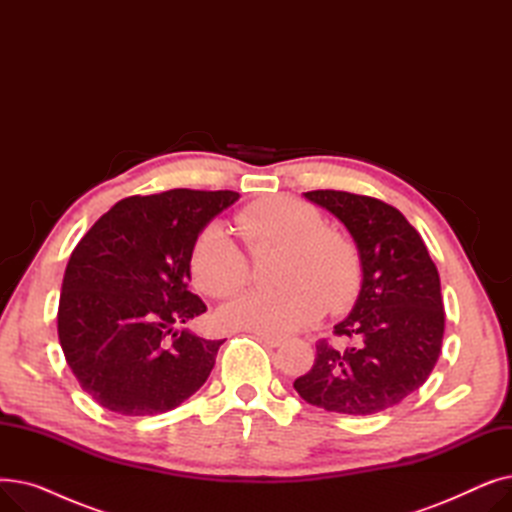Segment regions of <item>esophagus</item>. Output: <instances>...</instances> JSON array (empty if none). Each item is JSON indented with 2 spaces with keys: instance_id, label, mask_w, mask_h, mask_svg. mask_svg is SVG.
<instances>
[{
  "instance_id": "esophagus-1",
  "label": "esophagus",
  "mask_w": 512,
  "mask_h": 512,
  "mask_svg": "<svg viewBox=\"0 0 512 512\" xmlns=\"http://www.w3.org/2000/svg\"><path fill=\"white\" fill-rule=\"evenodd\" d=\"M257 338H259L263 344L272 346V348H278V346H282V344H284V338H282V336H274V334H263V332H257Z\"/></svg>"
}]
</instances>
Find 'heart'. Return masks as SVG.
I'll use <instances>...</instances> for the list:
<instances>
[{"label": "heart", "instance_id": "b5f03b06", "mask_svg": "<svg viewBox=\"0 0 512 512\" xmlns=\"http://www.w3.org/2000/svg\"><path fill=\"white\" fill-rule=\"evenodd\" d=\"M236 228L251 251L280 247L274 282L226 305L222 321L263 334H288L311 326L326 307L338 313L361 290L363 261L344 232L324 226V215L294 197L259 199L236 213ZM191 278L213 299H230L251 276V263L224 224H205L188 255Z\"/></svg>", "mask_w": 512, "mask_h": 512}]
</instances>
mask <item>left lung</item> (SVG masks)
Masks as SVG:
<instances>
[{"mask_svg":"<svg viewBox=\"0 0 512 512\" xmlns=\"http://www.w3.org/2000/svg\"><path fill=\"white\" fill-rule=\"evenodd\" d=\"M305 197L353 234L363 261L359 299L334 336L315 344L313 367L294 380L309 405L344 415L386 411L419 390L444 338L438 267L421 234L396 207L367 195L309 191Z\"/></svg>","mask_w":512,"mask_h":512,"instance_id":"obj_1","label":"left lung"}]
</instances>
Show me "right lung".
Segmentation results:
<instances>
[{
    "mask_svg": "<svg viewBox=\"0 0 512 512\" xmlns=\"http://www.w3.org/2000/svg\"><path fill=\"white\" fill-rule=\"evenodd\" d=\"M238 197L191 188L126 197L74 247L58 336L80 388L103 409L166 413L209 378L224 340L178 330L207 311L188 290V255L199 230Z\"/></svg>",
    "mask_w": 512,
    "mask_h": 512,
    "instance_id": "obj_1",
    "label": "right lung"
}]
</instances>
